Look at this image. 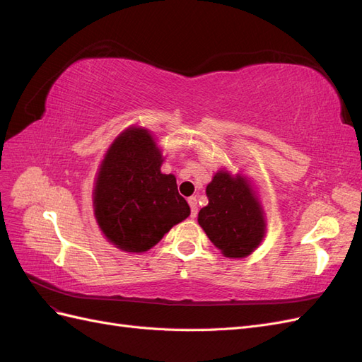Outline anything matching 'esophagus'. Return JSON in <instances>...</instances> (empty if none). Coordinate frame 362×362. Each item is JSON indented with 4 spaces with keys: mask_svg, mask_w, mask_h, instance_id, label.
<instances>
[{
    "mask_svg": "<svg viewBox=\"0 0 362 362\" xmlns=\"http://www.w3.org/2000/svg\"><path fill=\"white\" fill-rule=\"evenodd\" d=\"M187 201H189L190 210H192V217H196V214H198V201H196L194 196H192V198H189Z\"/></svg>",
    "mask_w": 362,
    "mask_h": 362,
    "instance_id": "esophagus-1",
    "label": "esophagus"
}]
</instances>
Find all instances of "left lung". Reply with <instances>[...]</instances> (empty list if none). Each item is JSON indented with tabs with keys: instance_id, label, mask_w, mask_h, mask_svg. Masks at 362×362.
Segmentation results:
<instances>
[{
	"instance_id": "1",
	"label": "left lung",
	"mask_w": 362,
	"mask_h": 362,
	"mask_svg": "<svg viewBox=\"0 0 362 362\" xmlns=\"http://www.w3.org/2000/svg\"><path fill=\"white\" fill-rule=\"evenodd\" d=\"M208 205L198 223L226 258H246L266 235V213L252 182L242 172L221 169L206 185Z\"/></svg>"
}]
</instances>
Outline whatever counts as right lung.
Masks as SVG:
<instances>
[{
	"label": "right lung",
	"instance_id": "obj_1",
	"mask_svg": "<svg viewBox=\"0 0 362 362\" xmlns=\"http://www.w3.org/2000/svg\"><path fill=\"white\" fill-rule=\"evenodd\" d=\"M161 148L149 129L131 125L105 151L93 184V214L117 249L141 254L190 216L175 175L163 173Z\"/></svg>",
	"mask_w": 362,
	"mask_h": 362
}]
</instances>
